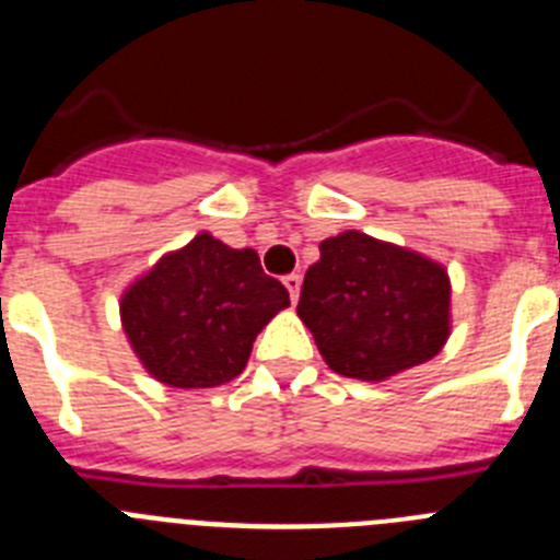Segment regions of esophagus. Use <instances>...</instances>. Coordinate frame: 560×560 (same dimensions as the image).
<instances>
[{"label":"esophagus","mask_w":560,"mask_h":560,"mask_svg":"<svg viewBox=\"0 0 560 560\" xmlns=\"http://www.w3.org/2000/svg\"><path fill=\"white\" fill-rule=\"evenodd\" d=\"M283 283H285V289H289V294H291V303H296V300H300V285H303V277L285 275Z\"/></svg>","instance_id":"obj_1"}]
</instances>
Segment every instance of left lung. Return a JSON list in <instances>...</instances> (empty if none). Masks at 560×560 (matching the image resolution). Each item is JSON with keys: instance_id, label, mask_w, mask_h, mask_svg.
Wrapping results in <instances>:
<instances>
[{"instance_id": "8db88e82", "label": "left lung", "mask_w": 560, "mask_h": 560, "mask_svg": "<svg viewBox=\"0 0 560 560\" xmlns=\"http://www.w3.org/2000/svg\"><path fill=\"white\" fill-rule=\"evenodd\" d=\"M446 269L348 230L319 244L296 314L339 375L384 381L438 355L452 334Z\"/></svg>"}]
</instances>
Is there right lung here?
Returning <instances> with one entry per match:
<instances>
[{"label":"right lung","mask_w":560,"mask_h":560,"mask_svg":"<svg viewBox=\"0 0 560 560\" xmlns=\"http://www.w3.org/2000/svg\"><path fill=\"white\" fill-rule=\"evenodd\" d=\"M289 305L285 285L266 275L255 249L201 232L128 285L120 316L153 378L199 389L244 373L255 336Z\"/></svg>","instance_id":"add662e5"}]
</instances>
